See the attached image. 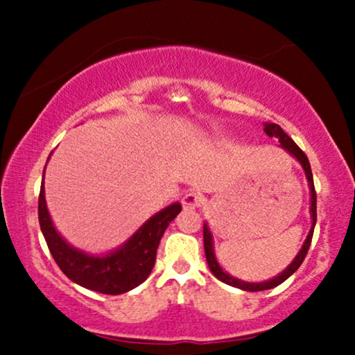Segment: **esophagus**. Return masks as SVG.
<instances>
[{
    "instance_id": "esophagus-1",
    "label": "esophagus",
    "mask_w": 355,
    "mask_h": 355,
    "mask_svg": "<svg viewBox=\"0 0 355 355\" xmlns=\"http://www.w3.org/2000/svg\"><path fill=\"white\" fill-rule=\"evenodd\" d=\"M200 203H202V197L197 193V191L189 190L183 193V197H182L183 209H195V207H198Z\"/></svg>"
}]
</instances>
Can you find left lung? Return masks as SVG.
<instances>
[{"mask_svg":"<svg viewBox=\"0 0 355 355\" xmlns=\"http://www.w3.org/2000/svg\"><path fill=\"white\" fill-rule=\"evenodd\" d=\"M263 132L267 133L270 138H279L280 141V146L282 148L287 150L288 153L294 155L297 160L300 162V165L304 166L305 170V175H307V182H309V187H311V214H312V229L309 232L307 239H305L302 248H300L299 255L295 257L294 262L291 263L285 270L282 272L280 275L274 277L272 280H268V282H260V284H248V282H242V280L239 279H234V277H230L229 274H225V272L222 270V267L218 266L217 259H215L214 255V248H211V234L209 230V227L203 225V247H205V257H207V262H209V267L211 270V274L217 277L218 280H222V282H225L227 285H232V287H237V288H242V291H248V292H259V291H268V288H274L277 285H280L285 280L288 279L294 272L302 266L305 255H307L309 252V247H311V242H312V235H313V227H315V222H317V195H315V187H313V177H312V170H311V164H309V158L307 155H305L302 150L299 148V145L295 144L294 140H292L291 137L287 135V133L284 132L282 128H280L279 125L275 123H266V128H263Z\"/></svg>","mask_w":355,"mask_h":355,"instance_id":"obj_1","label":"left lung"}]
</instances>
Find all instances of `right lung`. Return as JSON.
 Masks as SVG:
<instances>
[{
    "instance_id": "1",
    "label": "right lung",
    "mask_w": 355,
    "mask_h": 355,
    "mask_svg": "<svg viewBox=\"0 0 355 355\" xmlns=\"http://www.w3.org/2000/svg\"><path fill=\"white\" fill-rule=\"evenodd\" d=\"M180 211V203L166 207L116 252L105 257H92L68 245L55 230L44 202L43 185L38 198L40 227L56 266L75 284L107 295L125 294L145 282L157 260L158 243L166 227Z\"/></svg>"
}]
</instances>
